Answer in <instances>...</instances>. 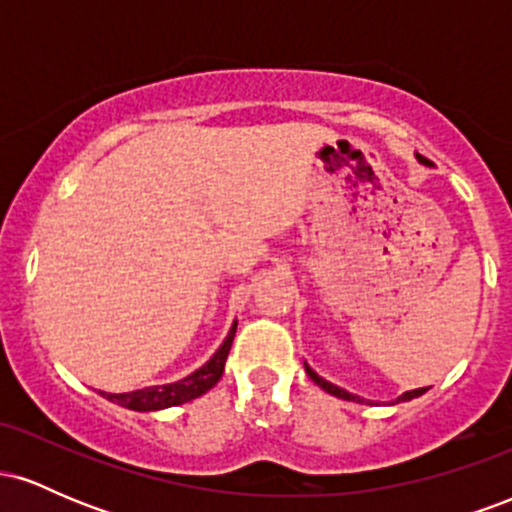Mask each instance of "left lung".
<instances>
[{
  "label": "left lung",
  "instance_id": "1",
  "mask_svg": "<svg viewBox=\"0 0 512 512\" xmlns=\"http://www.w3.org/2000/svg\"><path fill=\"white\" fill-rule=\"evenodd\" d=\"M416 156V161L421 163V166H433L431 161H428V158H424L421 154H414ZM305 373L310 375V380H313L315 385H320L322 390L325 392H330V395H334V397H339V399H346V402H358V404H363V402H368V399H363V397H358V395H354V392H346L344 387H339V385H334V383H330V380H325L322 378V375H317L313 368L308 366V363H305ZM428 390V387H416V390H409V392H404V395H399L395 402H390V404H399V402H409V399H416V397H421L424 395V392Z\"/></svg>",
  "mask_w": 512,
  "mask_h": 512
}]
</instances>
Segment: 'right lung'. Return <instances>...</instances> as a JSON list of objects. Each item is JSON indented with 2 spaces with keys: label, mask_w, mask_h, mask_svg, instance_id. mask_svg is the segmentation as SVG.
I'll list each match as a JSON object with an SVG mask.
<instances>
[{
  "label": "right lung",
  "mask_w": 512,
  "mask_h": 512,
  "mask_svg": "<svg viewBox=\"0 0 512 512\" xmlns=\"http://www.w3.org/2000/svg\"><path fill=\"white\" fill-rule=\"evenodd\" d=\"M236 327H238V320H233L231 330H228V337L223 339V344L216 349V354L211 356L202 368H197L195 373H190L187 378L178 380V383L151 385L134 392H120V395H115V392H98V395L110 399V402L117 404V407H125L132 411H158V409L178 407V404L192 402V399L202 397L204 392H209L211 387L221 380L228 351H231L233 337H236Z\"/></svg>",
  "instance_id": "1"
}]
</instances>
